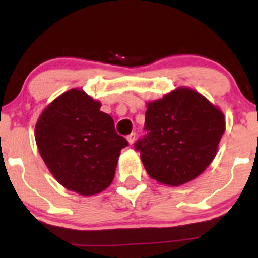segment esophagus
<instances>
[{
	"label": "esophagus",
	"mask_w": 258,
	"mask_h": 258,
	"mask_svg": "<svg viewBox=\"0 0 258 258\" xmlns=\"http://www.w3.org/2000/svg\"><path fill=\"white\" fill-rule=\"evenodd\" d=\"M135 139H136V132L130 133V135L127 136V141H128V143H130V144H133V143H135Z\"/></svg>",
	"instance_id": "34e87169"
}]
</instances>
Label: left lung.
Masks as SVG:
<instances>
[{"label": "left lung", "mask_w": 258, "mask_h": 258, "mask_svg": "<svg viewBox=\"0 0 258 258\" xmlns=\"http://www.w3.org/2000/svg\"><path fill=\"white\" fill-rule=\"evenodd\" d=\"M146 135L135 143L148 174L180 185L211 164L226 121L221 110L190 88H178L148 104Z\"/></svg>", "instance_id": "1"}]
</instances>
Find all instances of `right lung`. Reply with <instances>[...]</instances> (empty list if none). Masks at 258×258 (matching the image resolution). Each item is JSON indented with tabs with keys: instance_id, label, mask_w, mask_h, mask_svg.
<instances>
[{
	"instance_id": "1",
	"label": "right lung",
	"mask_w": 258,
	"mask_h": 258,
	"mask_svg": "<svg viewBox=\"0 0 258 258\" xmlns=\"http://www.w3.org/2000/svg\"><path fill=\"white\" fill-rule=\"evenodd\" d=\"M44 164L69 190L93 195L111 184L125 137L110 115L81 90H70L44 109L35 127Z\"/></svg>"
}]
</instances>
